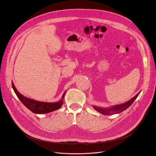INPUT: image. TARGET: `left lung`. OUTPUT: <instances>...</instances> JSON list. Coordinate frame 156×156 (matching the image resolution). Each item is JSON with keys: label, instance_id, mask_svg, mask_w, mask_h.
Listing matches in <instances>:
<instances>
[{"label": "left lung", "instance_id": "obj_1", "mask_svg": "<svg viewBox=\"0 0 156 156\" xmlns=\"http://www.w3.org/2000/svg\"><path fill=\"white\" fill-rule=\"evenodd\" d=\"M139 93H140L137 94L134 98H133L131 99V100H130L127 102H126L124 104L120 105L115 106L111 108L103 109V108H98L97 106H96V107L93 106V107L97 111H98L99 112H100V113H101V114L105 115H114V114H118V113H120V112H122L123 111L126 110L127 108H128L133 103V102L137 98V97L138 96Z\"/></svg>", "mask_w": 156, "mask_h": 156}]
</instances>
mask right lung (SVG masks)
<instances>
[{"mask_svg": "<svg viewBox=\"0 0 156 156\" xmlns=\"http://www.w3.org/2000/svg\"><path fill=\"white\" fill-rule=\"evenodd\" d=\"M12 88L15 91L16 95L19 98L21 102L28 109L30 110L32 112L36 113V114H45V113L50 112L51 111H55L59 109L63 103V98L65 96V92L63 93L62 100L57 103H45L35 101L31 99L26 98L22 95L14 87V84L12 83Z\"/></svg>", "mask_w": 156, "mask_h": 156, "instance_id": "add662e5", "label": "right lung"}]
</instances>
